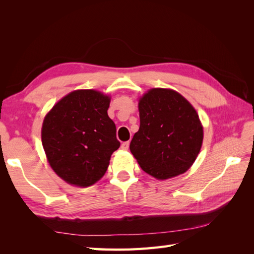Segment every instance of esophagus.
Here are the masks:
<instances>
[{"instance_id":"1","label":"esophagus","mask_w":254,"mask_h":254,"mask_svg":"<svg viewBox=\"0 0 254 254\" xmlns=\"http://www.w3.org/2000/svg\"><path fill=\"white\" fill-rule=\"evenodd\" d=\"M122 149L123 150H127L128 148H129V142H124V143H122Z\"/></svg>"}]
</instances>
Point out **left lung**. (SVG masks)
<instances>
[{"label":"left lung","instance_id":"8db88e82","mask_svg":"<svg viewBox=\"0 0 254 254\" xmlns=\"http://www.w3.org/2000/svg\"><path fill=\"white\" fill-rule=\"evenodd\" d=\"M140 128L130 151L159 180L186 173L200 151L203 128L194 107L178 92L150 89L139 101Z\"/></svg>","mask_w":254,"mask_h":254}]
</instances>
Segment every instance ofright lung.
<instances>
[{
  "label": "right lung",
  "instance_id": "right-lung-1",
  "mask_svg": "<svg viewBox=\"0 0 254 254\" xmlns=\"http://www.w3.org/2000/svg\"><path fill=\"white\" fill-rule=\"evenodd\" d=\"M110 97L95 90H76L45 115L41 139L48 161L61 179L87 188L105 175L121 143L107 110Z\"/></svg>",
  "mask_w": 254,
  "mask_h": 254
}]
</instances>
